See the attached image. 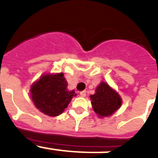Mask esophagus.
Returning a JSON list of instances; mask_svg holds the SVG:
<instances>
[{
  "label": "esophagus",
  "mask_w": 158,
  "mask_h": 158,
  "mask_svg": "<svg viewBox=\"0 0 158 158\" xmlns=\"http://www.w3.org/2000/svg\"><path fill=\"white\" fill-rule=\"evenodd\" d=\"M80 95H81V96H82V97H85V96H86V92H85V91L81 92Z\"/></svg>",
  "instance_id": "obj_1"
}]
</instances>
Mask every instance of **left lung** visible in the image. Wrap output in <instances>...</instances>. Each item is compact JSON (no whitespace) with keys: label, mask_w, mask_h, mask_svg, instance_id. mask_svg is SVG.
<instances>
[{"label":"left lung","mask_w":158,"mask_h":158,"mask_svg":"<svg viewBox=\"0 0 158 158\" xmlns=\"http://www.w3.org/2000/svg\"><path fill=\"white\" fill-rule=\"evenodd\" d=\"M93 109L100 118L112 115L122 105V98L118 93L106 82L101 81L90 96Z\"/></svg>","instance_id":"1"}]
</instances>
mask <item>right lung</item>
Returning <instances> with one entry per match:
<instances>
[{"label":"right lung","instance_id":"right-lung-1","mask_svg":"<svg viewBox=\"0 0 158 158\" xmlns=\"http://www.w3.org/2000/svg\"><path fill=\"white\" fill-rule=\"evenodd\" d=\"M68 83L63 73H45L32 84L30 93L37 109L49 116L61 115L70 103L74 90L67 89Z\"/></svg>","mask_w":158,"mask_h":158}]
</instances>
